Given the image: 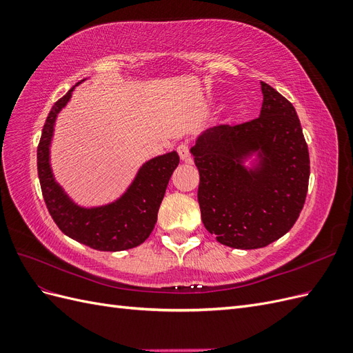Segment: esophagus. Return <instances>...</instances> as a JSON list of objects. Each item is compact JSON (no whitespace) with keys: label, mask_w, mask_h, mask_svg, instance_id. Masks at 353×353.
Here are the masks:
<instances>
[{"label":"esophagus","mask_w":353,"mask_h":353,"mask_svg":"<svg viewBox=\"0 0 353 353\" xmlns=\"http://www.w3.org/2000/svg\"><path fill=\"white\" fill-rule=\"evenodd\" d=\"M176 152H178L181 160H184V162H188V160H190V147H188V144H185V143L179 144L178 148H176Z\"/></svg>","instance_id":"1"}]
</instances>
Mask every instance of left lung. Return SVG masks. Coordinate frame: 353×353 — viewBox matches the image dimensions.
I'll return each instance as SVG.
<instances>
[{
  "label": "left lung",
  "instance_id": "obj_1",
  "mask_svg": "<svg viewBox=\"0 0 353 353\" xmlns=\"http://www.w3.org/2000/svg\"><path fill=\"white\" fill-rule=\"evenodd\" d=\"M261 114L197 137L191 154L200 174L205 228L234 249H261L290 231L307 193L309 153L293 104L261 82ZM256 156L253 168L243 162Z\"/></svg>",
  "mask_w": 353,
  "mask_h": 353
}]
</instances>
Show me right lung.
Wrapping results in <instances>:
<instances>
[{
	"instance_id": "1",
	"label": "right lung",
	"mask_w": 353,
	"mask_h": 353,
	"mask_svg": "<svg viewBox=\"0 0 353 353\" xmlns=\"http://www.w3.org/2000/svg\"><path fill=\"white\" fill-rule=\"evenodd\" d=\"M74 87L52 105L38 145V176L47 209L68 237L101 252L137 248L150 236L168 183L179 163L176 152L153 157L138 169L125 193L109 205L83 208L57 183L50 163V145L59 113L66 108Z\"/></svg>"
}]
</instances>
